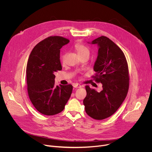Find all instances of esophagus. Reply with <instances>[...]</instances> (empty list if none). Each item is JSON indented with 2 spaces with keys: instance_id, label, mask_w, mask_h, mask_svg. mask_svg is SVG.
<instances>
[{
  "instance_id": "obj_1",
  "label": "esophagus",
  "mask_w": 152,
  "mask_h": 152,
  "mask_svg": "<svg viewBox=\"0 0 152 152\" xmlns=\"http://www.w3.org/2000/svg\"><path fill=\"white\" fill-rule=\"evenodd\" d=\"M73 87L74 88H81L82 87V85H80V84H78V83H75L73 85Z\"/></svg>"
}]
</instances>
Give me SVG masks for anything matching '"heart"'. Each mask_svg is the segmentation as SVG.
Listing matches in <instances>:
<instances>
[{
	"label": "heart",
	"mask_w": 152,
	"mask_h": 152,
	"mask_svg": "<svg viewBox=\"0 0 152 152\" xmlns=\"http://www.w3.org/2000/svg\"><path fill=\"white\" fill-rule=\"evenodd\" d=\"M75 49L79 55V56H81L82 55L85 54H88L89 55V50L87 48H86L83 45H82L80 44H76L75 45ZM65 58H66V54H62L61 56V61L62 63H64Z\"/></svg>",
	"instance_id": "b5f03b06"
}]
</instances>
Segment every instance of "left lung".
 <instances>
[{
  "mask_svg": "<svg viewBox=\"0 0 152 152\" xmlns=\"http://www.w3.org/2000/svg\"><path fill=\"white\" fill-rule=\"evenodd\" d=\"M88 43L98 46L93 77L102 83L103 90L97 92L86 85L83 103L86 114L100 120L113 115L125 99L129 83L128 66L123 51L110 38L102 36Z\"/></svg>",
  "mask_w": 152,
  "mask_h": 152,
  "instance_id": "obj_1",
  "label": "left lung"
}]
</instances>
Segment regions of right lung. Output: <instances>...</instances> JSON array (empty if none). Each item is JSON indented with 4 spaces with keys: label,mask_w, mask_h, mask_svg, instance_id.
I'll list each match as a JSON object with an SVG mask.
<instances>
[{
    "label": "right lung",
    "mask_w": 152,
    "mask_h": 152,
    "mask_svg": "<svg viewBox=\"0 0 152 152\" xmlns=\"http://www.w3.org/2000/svg\"><path fill=\"white\" fill-rule=\"evenodd\" d=\"M69 42L62 37H49L38 43L29 55L26 67L28 95L36 110L44 115L62 112L71 96L72 85H55V73L62 70L60 49Z\"/></svg>",
    "instance_id": "add662e5"
}]
</instances>
